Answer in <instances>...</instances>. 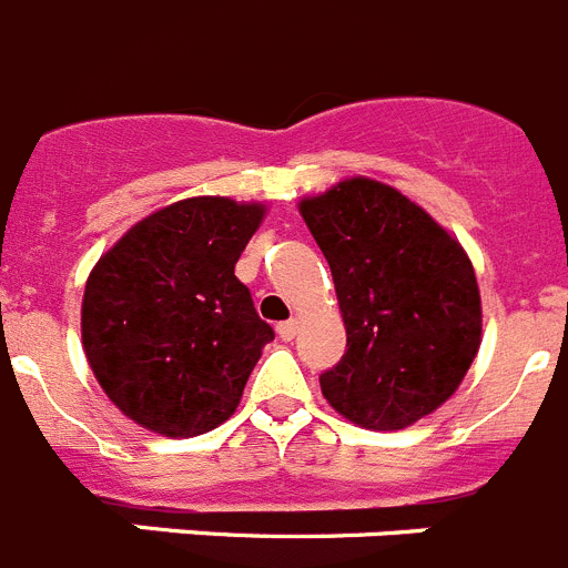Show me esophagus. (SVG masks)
I'll return each instance as SVG.
<instances>
[{
	"mask_svg": "<svg viewBox=\"0 0 568 568\" xmlns=\"http://www.w3.org/2000/svg\"><path fill=\"white\" fill-rule=\"evenodd\" d=\"M295 333H298V318H290V321H284V324H278L281 341H293Z\"/></svg>",
	"mask_w": 568,
	"mask_h": 568,
	"instance_id": "34e87169",
	"label": "esophagus"
}]
</instances>
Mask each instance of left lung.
Here are the masks:
<instances>
[{
  "mask_svg": "<svg viewBox=\"0 0 568 568\" xmlns=\"http://www.w3.org/2000/svg\"><path fill=\"white\" fill-rule=\"evenodd\" d=\"M298 213L333 273L346 353L321 393L349 424L398 433L458 393L484 338L469 255L409 195L349 175Z\"/></svg>",
  "mask_w": 568,
  "mask_h": 568,
  "instance_id": "8db88e82",
  "label": "left lung"
}]
</instances>
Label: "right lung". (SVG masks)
I'll return each mask as SVG.
<instances>
[{"label":"right lung","mask_w":568,"mask_h":568,"mask_svg":"<svg viewBox=\"0 0 568 568\" xmlns=\"http://www.w3.org/2000/svg\"><path fill=\"white\" fill-rule=\"evenodd\" d=\"M264 202L193 195L144 215L93 264L82 346L113 406L164 438H195L235 413L267 341L235 261Z\"/></svg>","instance_id":"obj_1"}]
</instances>
